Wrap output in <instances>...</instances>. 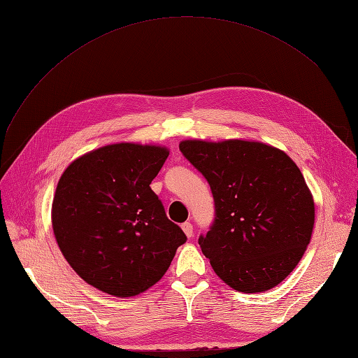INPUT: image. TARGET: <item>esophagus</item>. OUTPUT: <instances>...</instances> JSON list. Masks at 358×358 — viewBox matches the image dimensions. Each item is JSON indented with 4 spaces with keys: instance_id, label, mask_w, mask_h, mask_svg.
Wrapping results in <instances>:
<instances>
[{
    "instance_id": "esophagus-1",
    "label": "esophagus",
    "mask_w": 358,
    "mask_h": 358,
    "mask_svg": "<svg viewBox=\"0 0 358 358\" xmlns=\"http://www.w3.org/2000/svg\"><path fill=\"white\" fill-rule=\"evenodd\" d=\"M182 230H183V233L187 234L188 239H189V237H192V224L191 222H183L182 224Z\"/></svg>"
}]
</instances>
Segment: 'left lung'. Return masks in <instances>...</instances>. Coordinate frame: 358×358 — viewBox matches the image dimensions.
Instances as JSON below:
<instances>
[{"instance_id":"left-lung-1","label":"left lung","mask_w":358,"mask_h":358,"mask_svg":"<svg viewBox=\"0 0 358 358\" xmlns=\"http://www.w3.org/2000/svg\"><path fill=\"white\" fill-rule=\"evenodd\" d=\"M180 152L209 182L215 220L199 245L227 285L276 287L299 264L315 222L300 169L284 150L246 140H183Z\"/></svg>"}]
</instances>
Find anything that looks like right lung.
Instances as JSON below:
<instances>
[{
	"label": "right lung",
	"instance_id": "obj_1",
	"mask_svg": "<svg viewBox=\"0 0 358 358\" xmlns=\"http://www.w3.org/2000/svg\"><path fill=\"white\" fill-rule=\"evenodd\" d=\"M169 157L164 146L116 143L74 159L52 203V229L64 258L85 282L131 297L164 276L187 242L150 182Z\"/></svg>",
	"mask_w": 358,
	"mask_h": 358
}]
</instances>
